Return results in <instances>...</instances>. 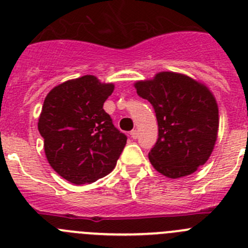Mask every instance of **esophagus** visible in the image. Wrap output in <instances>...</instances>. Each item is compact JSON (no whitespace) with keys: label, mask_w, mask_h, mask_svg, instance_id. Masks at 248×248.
<instances>
[{"label":"esophagus","mask_w":248,"mask_h":248,"mask_svg":"<svg viewBox=\"0 0 248 248\" xmlns=\"http://www.w3.org/2000/svg\"><path fill=\"white\" fill-rule=\"evenodd\" d=\"M130 136L134 139V140H135V139H138V136H139V131L138 130H133L130 133Z\"/></svg>","instance_id":"obj_1"}]
</instances>
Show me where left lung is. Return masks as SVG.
Instances as JSON below:
<instances>
[{
	"mask_svg": "<svg viewBox=\"0 0 248 248\" xmlns=\"http://www.w3.org/2000/svg\"><path fill=\"white\" fill-rule=\"evenodd\" d=\"M134 86L157 117L158 139L148 153L153 168L170 179L195 173L208 161L218 138L213 93L202 82L174 72L157 73Z\"/></svg>",
	"mask_w": 248,
	"mask_h": 248,
	"instance_id": "left-lung-1",
	"label": "left lung"
}]
</instances>
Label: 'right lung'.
<instances>
[{"instance_id":"1","label":"right lung","mask_w":248,"mask_h":248,"mask_svg":"<svg viewBox=\"0 0 248 248\" xmlns=\"http://www.w3.org/2000/svg\"><path fill=\"white\" fill-rule=\"evenodd\" d=\"M114 84L84 75L47 93L39 117L49 166L72 184H90L114 169L126 136L103 109Z\"/></svg>"}]
</instances>
